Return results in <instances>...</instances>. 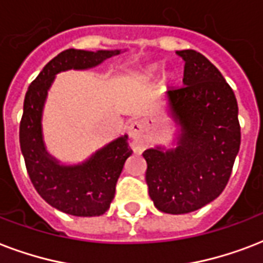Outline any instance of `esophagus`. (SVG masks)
I'll return each mask as SVG.
<instances>
[{
  "instance_id": "1",
  "label": "esophagus",
  "mask_w": 263,
  "mask_h": 263,
  "mask_svg": "<svg viewBox=\"0 0 263 263\" xmlns=\"http://www.w3.org/2000/svg\"><path fill=\"white\" fill-rule=\"evenodd\" d=\"M127 133H129V137L133 140L132 148H133L134 152H141L142 137H144V133H145V125L140 121L133 122V123L129 126Z\"/></svg>"
}]
</instances>
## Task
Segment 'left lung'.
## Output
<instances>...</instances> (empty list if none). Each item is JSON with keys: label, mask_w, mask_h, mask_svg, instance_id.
<instances>
[{"label": "left lung", "mask_w": 263, "mask_h": 263, "mask_svg": "<svg viewBox=\"0 0 263 263\" xmlns=\"http://www.w3.org/2000/svg\"><path fill=\"white\" fill-rule=\"evenodd\" d=\"M184 59V86L168 89L164 103L181 126L178 145L144 151L148 192L159 211L186 214L222 193L240 148L237 101L219 72L201 53L177 50Z\"/></svg>", "instance_id": "8db88e82"}]
</instances>
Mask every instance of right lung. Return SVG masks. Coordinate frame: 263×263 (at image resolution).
Returning a JSON list of instances; mask_svg holds the SVG:
<instances>
[{"label":"right lung","instance_id":"obj_1","mask_svg":"<svg viewBox=\"0 0 263 263\" xmlns=\"http://www.w3.org/2000/svg\"><path fill=\"white\" fill-rule=\"evenodd\" d=\"M121 53V50L67 49L44 67L28 86L20 121V148L34 188L46 203L75 217H97L109 209L115 186L130 149L127 136L114 140L81 164L64 166L46 152L42 140V109L54 75L86 70Z\"/></svg>","mask_w":263,"mask_h":263}]
</instances>
